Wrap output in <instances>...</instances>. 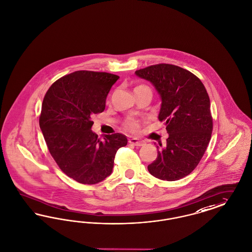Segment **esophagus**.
<instances>
[{
	"label": "esophagus",
	"mask_w": 252,
	"mask_h": 252,
	"mask_svg": "<svg viewBox=\"0 0 252 252\" xmlns=\"http://www.w3.org/2000/svg\"><path fill=\"white\" fill-rule=\"evenodd\" d=\"M129 143H131V144L136 146V147H141L143 145H145V141L141 139V138H131L129 140Z\"/></svg>",
	"instance_id": "34e87169"
}]
</instances>
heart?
<instances>
[{"label":"heart","mask_w":252,"mask_h":252,"mask_svg":"<svg viewBox=\"0 0 252 252\" xmlns=\"http://www.w3.org/2000/svg\"><path fill=\"white\" fill-rule=\"evenodd\" d=\"M140 87H143V86H140ZM137 88H139V87H137ZM125 126L131 131H135L138 129V122L134 120H129L125 123Z\"/></svg>","instance_id":"obj_1"}]
</instances>
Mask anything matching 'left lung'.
<instances>
[{
  "label": "left lung",
  "instance_id": "8db88e82",
  "mask_svg": "<svg viewBox=\"0 0 252 252\" xmlns=\"http://www.w3.org/2000/svg\"><path fill=\"white\" fill-rule=\"evenodd\" d=\"M135 75L151 82L160 95L158 119L169 134L165 147L157 146V158L148 169L160 180L183 179L196 168L211 139L208 93L196 75L174 65L147 66Z\"/></svg>",
  "mask_w": 252,
  "mask_h": 252
}]
</instances>
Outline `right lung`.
<instances>
[{"instance_id": "add662e5", "label": "right lung", "mask_w": 252, "mask_h": 252, "mask_svg": "<svg viewBox=\"0 0 252 252\" xmlns=\"http://www.w3.org/2000/svg\"><path fill=\"white\" fill-rule=\"evenodd\" d=\"M119 78L78 70L57 80L44 97L39 126L49 152L60 169L80 184L95 185L111 175L115 155L128 142L119 132L100 140L91 130L92 115L104 110Z\"/></svg>"}]
</instances>
